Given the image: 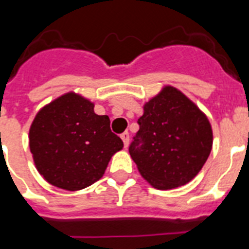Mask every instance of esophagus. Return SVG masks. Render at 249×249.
<instances>
[{
    "label": "esophagus",
    "mask_w": 249,
    "mask_h": 249,
    "mask_svg": "<svg viewBox=\"0 0 249 249\" xmlns=\"http://www.w3.org/2000/svg\"><path fill=\"white\" fill-rule=\"evenodd\" d=\"M121 140H123V142H124L125 148L128 147V144H129V133L128 132L123 133V134H121Z\"/></svg>",
    "instance_id": "34e87169"
}]
</instances>
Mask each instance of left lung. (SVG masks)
<instances>
[{
    "label": "left lung",
    "instance_id": "1",
    "mask_svg": "<svg viewBox=\"0 0 249 249\" xmlns=\"http://www.w3.org/2000/svg\"><path fill=\"white\" fill-rule=\"evenodd\" d=\"M138 125L129 154L141 176L158 190L189 183L212 150L209 120L173 86L163 88L143 106Z\"/></svg>",
    "mask_w": 249,
    "mask_h": 249
}]
</instances>
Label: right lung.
Wrapping results in <instances>:
<instances>
[{"label":"right lung","mask_w":249,"mask_h":249,"mask_svg":"<svg viewBox=\"0 0 249 249\" xmlns=\"http://www.w3.org/2000/svg\"><path fill=\"white\" fill-rule=\"evenodd\" d=\"M124 147L111 132L109 117L94 103L67 93L38 111L29 129V148L42 177L59 189L77 191L101 179L115 152Z\"/></svg>","instance_id":"add662e5"}]
</instances>
